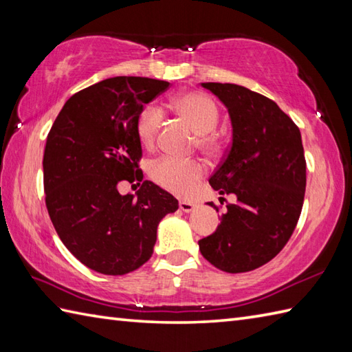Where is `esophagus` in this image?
Instances as JSON below:
<instances>
[{"mask_svg": "<svg viewBox=\"0 0 352 352\" xmlns=\"http://www.w3.org/2000/svg\"><path fill=\"white\" fill-rule=\"evenodd\" d=\"M193 203H190V201H186V199H182L180 201V210L184 212V213H189L193 210Z\"/></svg>", "mask_w": 352, "mask_h": 352, "instance_id": "obj_1", "label": "esophagus"}]
</instances>
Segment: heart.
<instances>
[{"label": "heart", "mask_w": 352, "mask_h": 352, "mask_svg": "<svg viewBox=\"0 0 352 352\" xmlns=\"http://www.w3.org/2000/svg\"><path fill=\"white\" fill-rule=\"evenodd\" d=\"M172 107L177 113L188 119L198 131L201 148L206 151H218L221 148V138L213 130L219 121V110L210 96L201 92H186L172 100ZM162 121L163 113L159 107L146 106L140 110L136 121V133L142 145H154ZM204 164L199 160H184L164 155L151 163L149 177L163 189L177 195H189L195 189L199 178L204 175Z\"/></svg>", "instance_id": "heart-1"}]
</instances>
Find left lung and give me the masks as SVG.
Returning <instances> with one entry per match:
<instances>
[{"label": "left lung", "mask_w": 352, "mask_h": 352, "mask_svg": "<svg viewBox=\"0 0 352 352\" xmlns=\"http://www.w3.org/2000/svg\"><path fill=\"white\" fill-rule=\"evenodd\" d=\"M201 86L227 107L233 131L226 159L208 183L237 201L227 204L214 233L198 242L199 251L223 272L254 271L284 248L300 219L305 192L301 133L263 95L231 83Z\"/></svg>", "instance_id": "1"}]
</instances>
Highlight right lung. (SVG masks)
<instances>
[{
    "label": "right lung",
    "instance_id": "obj_1",
    "mask_svg": "<svg viewBox=\"0 0 352 352\" xmlns=\"http://www.w3.org/2000/svg\"><path fill=\"white\" fill-rule=\"evenodd\" d=\"M168 81L113 77L65 102L47 138L43 189L63 245L92 271L124 275L153 256L157 227L178 201L151 182L121 196V181H142L136 121ZM140 184V183H139Z\"/></svg>",
    "mask_w": 352,
    "mask_h": 352
}]
</instances>
